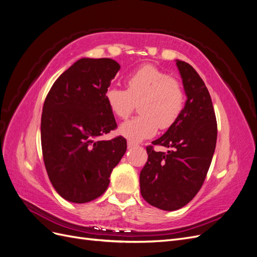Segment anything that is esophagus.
<instances>
[{
	"mask_svg": "<svg viewBox=\"0 0 257 257\" xmlns=\"http://www.w3.org/2000/svg\"><path fill=\"white\" fill-rule=\"evenodd\" d=\"M135 147H137V145L135 143H133V142H128L127 143V148H128V149H133V148H135Z\"/></svg>",
	"mask_w": 257,
	"mask_h": 257,
	"instance_id": "1",
	"label": "esophagus"
}]
</instances>
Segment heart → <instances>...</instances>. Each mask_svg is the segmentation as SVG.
Returning <instances> with one entry per match:
<instances>
[{"mask_svg":"<svg viewBox=\"0 0 257 257\" xmlns=\"http://www.w3.org/2000/svg\"><path fill=\"white\" fill-rule=\"evenodd\" d=\"M110 110L121 119L133 111L135 102L141 100V114L122 123L119 133L128 141L138 143L151 138L162 130L173 125L180 115L185 93L182 83L164 71L152 65L138 68L127 78V89L110 85L105 92Z\"/></svg>","mask_w":257,"mask_h":257,"instance_id":"b5f03b06","label":"heart"}]
</instances>
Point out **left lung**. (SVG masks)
Returning a JSON list of instances; mask_svg holds the SVG:
<instances>
[{
	"label": "left lung",
	"instance_id": "obj_1",
	"mask_svg": "<svg viewBox=\"0 0 257 257\" xmlns=\"http://www.w3.org/2000/svg\"><path fill=\"white\" fill-rule=\"evenodd\" d=\"M186 95L177 121L153 145L169 148L157 152L147 147L148 162L139 176L141 193L151 206L166 211L182 207L203 185L215 150L217 126L205 82L186 62L176 60Z\"/></svg>",
	"mask_w": 257,
	"mask_h": 257
}]
</instances>
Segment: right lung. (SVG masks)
<instances>
[{"mask_svg":"<svg viewBox=\"0 0 257 257\" xmlns=\"http://www.w3.org/2000/svg\"><path fill=\"white\" fill-rule=\"evenodd\" d=\"M119 69L112 59L82 58L59 77L45 99L44 163L53 188L71 203H89L102 195L126 151L121 136L95 141L116 127L105 92Z\"/></svg>","mask_w":257,"mask_h":257,"instance_id":"right-lung-1","label":"right lung"}]
</instances>
